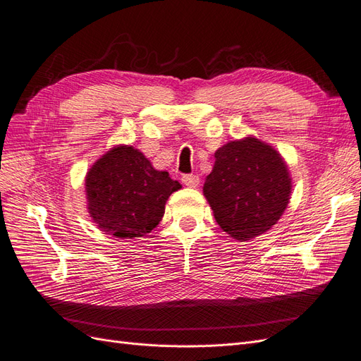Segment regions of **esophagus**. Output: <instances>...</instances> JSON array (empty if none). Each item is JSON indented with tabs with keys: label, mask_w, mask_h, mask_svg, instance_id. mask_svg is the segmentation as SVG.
Here are the masks:
<instances>
[{
	"label": "esophagus",
	"mask_w": 361,
	"mask_h": 361,
	"mask_svg": "<svg viewBox=\"0 0 361 361\" xmlns=\"http://www.w3.org/2000/svg\"><path fill=\"white\" fill-rule=\"evenodd\" d=\"M181 181H183L184 186H188V188H197L198 184H200V177H198V175H193V173H190V175H183Z\"/></svg>",
	"instance_id": "34e87169"
}]
</instances>
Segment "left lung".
I'll use <instances>...</instances> for the list:
<instances>
[{
	"mask_svg": "<svg viewBox=\"0 0 361 361\" xmlns=\"http://www.w3.org/2000/svg\"><path fill=\"white\" fill-rule=\"evenodd\" d=\"M214 159L202 192L221 228L240 242L272 228L292 195V177L281 154L248 136L225 143Z\"/></svg>",
	"mask_w": 361,
	"mask_h": 361,
	"instance_id": "left-lung-1",
	"label": "left lung"
}]
</instances>
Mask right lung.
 Listing matches in <instances>:
<instances>
[{"label":"right lung","instance_id":"right-lung-1","mask_svg":"<svg viewBox=\"0 0 361 361\" xmlns=\"http://www.w3.org/2000/svg\"><path fill=\"white\" fill-rule=\"evenodd\" d=\"M87 212L101 231L116 239L143 238L164 214L181 184L157 171L143 152L116 145L101 156L85 178Z\"/></svg>","mask_w":361,"mask_h":361}]
</instances>
